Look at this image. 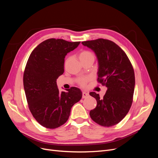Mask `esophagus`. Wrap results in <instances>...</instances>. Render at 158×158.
<instances>
[{
  "instance_id": "1",
  "label": "esophagus",
  "mask_w": 158,
  "mask_h": 158,
  "mask_svg": "<svg viewBox=\"0 0 158 158\" xmlns=\"http://www.w3.org/2000/svg\"><path fill=\"white\" fill-rule=\"evenodd\" d=\"M88 95H89V94L88 92H84H84H82V98H87Z\"/></svg>"
}]
</instances>
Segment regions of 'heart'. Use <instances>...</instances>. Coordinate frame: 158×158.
I'll list each match as a JSON object with an SVG mask.
<instances>
[{
	"instance_id": "obj_1",
	"label": "heart",
	"mask_w": 158,
	"mask_h": 158,
	"mask_svg": "<svg viewBox=\"0 0 158 158\" xmlns=\"http://www.w3.org/2000/svg\"><path fill=\"white\" fill-rule=\"evenodd\" d=\"M79 59L81 62L88 60H94L95 59V55L92 51L88 50H84L81 51L79 53ZM89 80V77H82L78 80V83L81 86H85V84Z\"/></svg>"
}]
</instances>
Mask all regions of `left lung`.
Here are the masks:
<instances>
[{"mask_svg": "<svg viewBox=\"0 0 158 158\" xmlns=\"http://www.w3.org/2000/svg\"><path fill=\"white\" fill-rule=\"evenodd\" d=\"M92 49L98 63V82L107 87L103 98L95 92L89 95L97 101L91 110V118L103 127H112L123 120L131 109L135 91V72L125 52L112 41L99 38L82 42Z\"/></svg>", "mask_w": 158, "mask_h": 158, "instance_id": "1", "label": "left lung"}]
</instances>
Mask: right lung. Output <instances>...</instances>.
Segmentation results:
<instances>
[{
	"mask_svg": "<svg viewBox=\"0 0 158 158\" xmlns=\"http://www.w3.org/2000/svg\"><path fill=\"white\" fill-rule=\"evenodd\" d=\"M80 41L51 38L33 50L23 72V82L28 107L33 117L47 128H56L67 121L70 109L82 98L79 88L60 92L56 79L64 73L65 56Z\"/></svg>",
	"mask_w": 158,
	"mask_h": 158,
	"instance_id": "right-lung-1",
	"label": "right lung"
}]
</instances>
